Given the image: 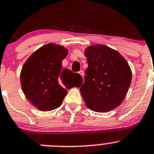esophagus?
<instances>
[{"mask_svg":"<svg viewBox=\"0 0 154 154\" xmlns=\"http://www.w3.org/2000/svg\"><path fill=\"white\" fill-rule=\"evenodd\" d=\"M79 74L82 76V77H83V75H84V72H83L82 70H80V71L79 72Z\"/></svg>","mask_w":154,"mask_h":154,"instance_id":"obj_1","label":"esophagus"}]
</instances>
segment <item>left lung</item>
<instances>
[{"label":"left lung","instance_id":"obj_1","mask_svg":"<svg viewBox=\"0 0 154 154\" xmlns=\"http://www.w3.org/2000/svg\"><path fill=\"white\" fill-rule=\"evenodd\" d=\"M88 67L80 88L86 106L92 111L105 113L121 104L132 80L128 63L118 51L104 45L85 50Z\"/></svg>","mask_w":154,"mask_h":154}]
</instances>
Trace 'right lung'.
<instances>
[{"label":"right lung","instance_id":"right-lung-1","mask_svg":"<svg viewBox=\"0 0 154 154\" xmlns=\"http://www.w3.org/2000/svg\"><path fill=\"white\" fill-rule=\"evenodd\" d=\"M68 50L48 43L35 51L23 65L20 74L22 91L33 106L42 111L57 109L67 95L66 89L79 87V74L62 69Z\"/></svg>","mask_w":154,"mask_h":154}]
</instances>
